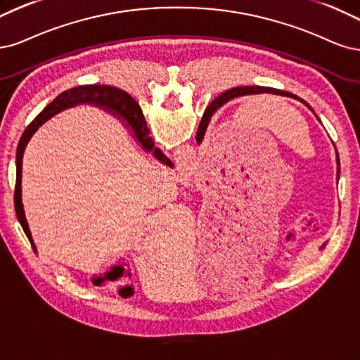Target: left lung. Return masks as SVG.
Wrapping results in <instances>:
<instances>
[{
    "label": "left lung",
    "mask_w": 360,
    "mask_h": 360,
    "mask_svg": "<svg viewBox=\"0 0 360 360\" xmlns=\"http://www.w3.org/2000/svg\"><path fill=\"white\" fill-rule=\"evenodd\" d=\"M254 94H274V96H281V97H290V98H295V100H299L300 103H304L305 106L312 110L309 108V104L305 103L302 98H299L297 96L292 94V92H285L283 89H275V88H266V86H238V88H233V89H229L226 92H223L221 96H218L212 103H211V115L223 106V104H226L227 101L233 100V98H238V97H243V96H254ZM314 112V110H312ZM316 115V113H314ZM317 117V115H316ZM206 127V124H205ZM324 247H326V242L323 243V245L320 247V250H323Z\"/></svg>",
    "instance_id": "1"
}]
</instances>
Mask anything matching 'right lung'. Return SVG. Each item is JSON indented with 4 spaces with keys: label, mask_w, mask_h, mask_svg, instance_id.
<instances>
[{
    "label": "right lung",
    "mask_w": 360,
    "mask_h": 360,
    "mask_svg": "<svg viewBox=\"0 0 360 360\" xmlns=\"http://www.w3.org/2000/svg\"><path fill=\"white\" fill-rule=\"evenodd\" d=\"M79 104H91V106H97L103 110H109L115 115H118V117L122 118L127 129L130 130L133 139H136V142L141 145V148L145 150V153H150L163 165L173 167L172 161L161 153V149L155 148L153 137L149 136V129L146 125L142 109L139 108V104L129 94H127L125 91L115 86H108V85H84V86H76V88L64 91L63 94L58 96L49 106H46L37 115L36 120L27 127V130L24 134H22L18 145L15 211L22 229H24L28 240L31 242L34 252H37L36 243L32 240L27 217H25L24 203H22V161H24L25 149L34 133H36L46 121H49L52 117H55L56 113L79 106Z\"/></svg>",
    "instance_id": "obj_1"
}]
</instances>
